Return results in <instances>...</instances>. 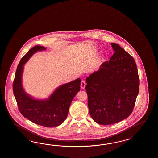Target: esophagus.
<instances>
[{
    "label": "esophagus",
    "mask_w": 158,
    "mask_h": 158,
    "mask_svg": "<svg viewBox=\"0 0 158 158\" xmlns=\"http://www.w3.org/2000/svg\"><path fill=\"white\" fill-rule=\"evenodd\" d=\"M86 86V83L84 81H82L81 83V87L82 89H85Z\"/></svg>",
    "instance_id": "1"
}]
</instances>
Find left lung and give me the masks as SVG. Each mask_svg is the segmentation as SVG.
<instances>
[{"instance_id": "left-lung-1", "label": "left lung", "mask_w": 158, "mask_h": 158, "mask_svg": "<svg viewBox=\"0 0 158 158\" xmlns=\"http://www.w3.org/2000/svg\"><path fill=\"white\" fill-rule=\"evenodd\" d=\"M114 53L109 61L86 79L89 111L100 125H110L132 112L139 90L137 66L133 57L119 44L111 43Z\"/></svg>"}]
</instances>
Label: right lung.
Segmentation results:
<instances>
[{"label":"right lung","mask_w":158,"mask_h":158,"mask_svg":"<svg viewBox=\"0 0 158 158\" xmlns=\"http://www.w3.org/2000/svg\"><path fill=\"white\" fill-rule=\"evenodd\" d=\"M46 48L35 46L20 60L13 83V91L19 111L26 119L45 127H55L62 124L67 118L70 105L80 90L81 79L60 86L47 99H35L25 92L22 82L23 66L32 55Z\"/></svg>","instance_id":"1"}]
</instances>
